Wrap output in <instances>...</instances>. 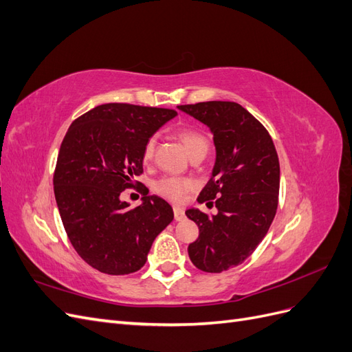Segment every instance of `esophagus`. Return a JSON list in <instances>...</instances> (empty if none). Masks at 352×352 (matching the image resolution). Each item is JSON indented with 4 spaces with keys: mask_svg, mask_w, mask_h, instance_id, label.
Returning <instances> with one entry per match:
<instances>
[{
    "mask_svg": "<svg viewBox=\"0 0 352 352\" xmlns=\"http://www.w3.org/2000/svg\"><path fill=\"white\" fill-rule=\"evenodd\" d=\"M173 212H175V220L180 221L185 219V210L182 207H173Z\"/></svg>",
    "mask_w": 352,
    "mask_h": 352,
    "instance_id": "1",
    "label": "esophagus"
}]
</instances>
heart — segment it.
<instances>
[{
    "instance_id": "heart-1",
    "label": "heart",
    "mask_w": 352,
    "mask_h": 352,
    "mask_svg": "<svg viewBox=\"0 0 352 352\" xmlns=\"http://www.w3.org/2000/svg\"><path fill=\"white\" fill-rule=\"evenodd\" d=\"M176 138L180 141V144L184 145L190 158L195 155L204 157L206 153L208 151V140L204 133L195 129V127H180L179 131H176ZM154 151H155V140L154 138H150V140L145 142L144 150H142V162L145 164H150L153 162ZM194 186L195 184L192 179L164 176L162 179H158L154 184V190L158 195H162L170 201L179 202L184 199L186 192H189Z\"/></svg>"
}]
</instances>
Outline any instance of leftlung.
I'll return each mask as SVG.
<instances>
[{
    "mask_svg": "<svg viewBox=\"0 0 352 352\" xmlns=\"http://www.w3.org/2000/svg\"><path fill=\"white\" fill-rule=\"evenodd\" d=\"M210 127L216 164L198 202L214 206L217 214L186 211L199 228L188 254L197 269L221 273L242 264L269 232L279 204L280 167L267 129L232 101L177 105Z\"/></svg>",
    "mask_w": 352,
    "mask_h": 352,
    "instance_id": "1",
    "label": "left lung"
}]
</instances>
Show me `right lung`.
Instances as JSON below:
<instances>
[{
  "mask_svg": "<svg viewBox=\"0 0 352 352\" xmlns=\"http://www.w3.org/2000/svg\"><path fill=\"white\" fill-rule=\"evenodd\" d=\"M176 110L127 102L98 105L74 120L61 142L54 170V195L73 248L105 274H129L146 261L157 235L173 220L168 202L148 197L135 180L144 173L145 142ZM144 195L129 209L124 188Z\"/></svg>",
  "mask_w": 352,
  "mask_h": 352,
  "instance_id": "right-lung-1",
  "label": "right lung"
}]
</instances>
